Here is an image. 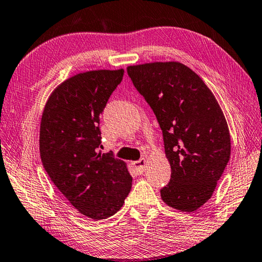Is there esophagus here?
Segmentation results:
<instances>
[{"label":"esophagus","instance_id":"34e87169","mask_svg":"<svg viewBox=\"0 0 262 262\" xmlns=\"http://www.w3.org/2000/svg\"><path fill=\"white\" fill-rule=\"evenodd\" d=\"M145 159L144 158H142V159H140V160H137V161H134V163H133V166H134V168H135V170L139 174H142L144 172V169H145Z\"/></svg>","mask_w":262,"mask_h":262}]
</instances>
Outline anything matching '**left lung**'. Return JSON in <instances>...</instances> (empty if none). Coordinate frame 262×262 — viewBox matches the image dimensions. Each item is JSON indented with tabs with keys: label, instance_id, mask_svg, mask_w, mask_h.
<instances>
[{
	"label": "left lung",
	"instance_id": "8db88e82",
	"mask_svg": "<svg viewBox=\"0 0 262 262\" xmlns=\"http://www.w3.org/2000/svg\"><path fill=\"white\" fill-rule=\"evenodd\" d=\"M163 130L170 181L163 202L181 212L203 206L215 190L230 158L228 123L211 89L179 61H155L127 68Z\"/></svg>",
	"mask_w": 262,
	"mask_h": 262
}]
</instances>
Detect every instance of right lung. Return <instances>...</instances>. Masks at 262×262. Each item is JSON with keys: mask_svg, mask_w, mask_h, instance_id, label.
I'll use <instances>...</instances> for the list:
<instances>
[{"mask_svg": "<svg viewBox=\"0 0 262 262\" xmlns=\"http://www.w3.org/2000/svg\"><path fill=\"white\" fill-rule=\"evenodd\" d=\"M123 70L87 71L66 79L50 94L40 125V155L57 189L77 210L103 220L122 207L132 189L125 161L97 152L99 116Z\"/></svg>", "mask_w": 262, "mask_h": 262, "instance_id": "right-lung-1", "label": "right lung"}]
</instances>
